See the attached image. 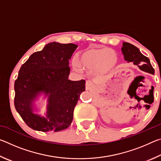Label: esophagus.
Returning a JSON list of instances; mask_svg holds the SVG:
<instances>
[{"mask_svg":"<svg viewBox=\"0 0 161 161\" xmlns=\"http://www.w3.org/2000/svg\"><path fill=\"white\" fill-rule=\"evenodd\" d=\"M94 86V84L92 81H86V89H90Z\"/></svg>","mask_w":161,"mask_h":161,"instance_id":"34e87169","label":"esophagus"}]
</instances>
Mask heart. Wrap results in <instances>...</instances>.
Returning <instances> with one entry per match:
<instances>
[{
	"label": "heart",
	"instance_id": "b5f03b06",
	"mask_svg": "<svg viewBox=\"0 0 161 161\" xmlns=\"http://www.w3.org/2000/svg\"><path fill=\"white\" fill-rule=\"evenodd\" d=\"M119 62L118 54L108 47H89L81 52L77 61L73 62V68L77 72L92 70L97 75L108 74L115 69Z\"/></svg>",
	"mask_w": 161,
	"mask_h": 161
}]
</instances>
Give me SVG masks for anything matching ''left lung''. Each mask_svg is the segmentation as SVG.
I'll return each mask as SVG.
<instances>
[{
	"instance_id": "1",
	"label": "left lung",
	"mask_w": 161,
	"mask_h": 161,
	"mask_svg": "<svg viewBox=\"0 0 161 161\" xmlns=\"http://www.w3.org/2000/svg\"><path fill=\"white\" fill-rule=\"evenodd\" d=\"M121 52L124 58L128 63L132 62L141 71L154 75L155 70L153 68L150 59L141 53L139 49L129 42H124Z\"/></svg>"
}]
</instances>
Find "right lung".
Instances as JSON below:
<instances>
[{"mask_svg":"<svg viewBox=\"0 0 161 161\" xmlns=\"http://www.w3.org/2000/svg\"><path fill=\"white\" fill-rule=\"evenodd\" d=\"M78 46L53 42L31 54L20 67L15 81V107L32 129L42 132L67 129L85 81H72L69 59ZM47 99L46 116H41L37 102Z\"/></svg>","mask_w":161,"mask_h":161,"instance_id":"add662e5","label":"right lung"}]
</instances>
